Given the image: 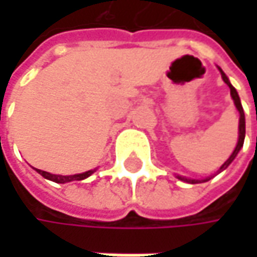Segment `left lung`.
<instances>
[{"instance_id": "8db88e82", "label": "left lung", "mask_w": 257, "mask_h": 257, "mask_svg": "<svg viewBox=\"0 0 257 257\" xmlns=\"http://www.w3.org/2000/svg\"><path fill=\"white\" fill-rule=\"evenodd\" d=\"M220 70V73H222V78L223 81L226 83V84L229 85V88H230V95H232L233 101H234V105H236V108H237V111H239V114H240V118H239V140H237V144H236V149L233 150L232 156L224 162V163L222 164V167L217 170V173L223 172L224 169H227V166L232 163L233 160H234V157L237 156V153L240 152V149L243 147V142H244V134H246V124H244V113H243V107H242V103H240V98H239V94H237V91H236V88L233 87L232 84H230V81H229V78L226 77V74L222 71V68H219ZM216 173V174H217ZM177 179L179 180H183V182H187V183H192V184H194V183H203V182H207V180H210L212 177H207V179H203V180H193V179H186V177H182V176H177Z\"/></svg>"}]
</instances>
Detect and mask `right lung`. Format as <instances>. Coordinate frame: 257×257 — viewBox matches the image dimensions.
Listing matches in <instances>:
<instances>
[{"instance_id": "right-lung-1", "label": "right lung", "mask_w": 257, "mask_h": 257, "mask_svg": "<svg viewBox=\"0 0 257 257\" xmlns=\"http://www.w3.org/2000/svg\"><path fill=\"white\" fill-rule=\"evenodd\" d=\"M35 170L40 173L43 177H45V179H48V180H51V182H55V183H68V182H73V180H84V179H87L88 176H91V174L95 172V169H94V170H88V172L80 173V174L60 176V174H51V173L44 172V170H40V169H35Z\"/></svg>"}]
</instances>
